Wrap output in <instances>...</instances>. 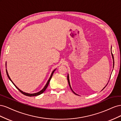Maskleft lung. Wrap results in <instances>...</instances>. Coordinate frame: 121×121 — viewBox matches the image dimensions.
<instances>
[{
	"label": "left lung",
	"instance_id": "obj_1",
	"mask_svg": "<svg viewBox=\"0 0 121 121\" xmlns=\"http://www.w3.org/2000/svg\"><path fill=\"white\" fill-rule=\"evenodd\" d=\"M111 52H112V48H111ZM112 58H113V67H114V60H113V54H112ZM67 79H68V83H69V87H70V88H71V90H72V91L73 92V93H74V94H76L74 91H73V90H72V88H71V85H70V83H69V75H68V76H67ZM105 88V87H104Z\"/></svg>",
	"mask_w": 121,
	"mask_h": 121
}]
</instances>
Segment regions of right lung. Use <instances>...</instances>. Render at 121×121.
I'll list each match as a JSON object with an SVG mask.
<instances>
[{"mask_svg": "<svg viewBox=\"0 0 121 121\" xmlns=\"http://www.w3.org/2000/svg\"><path fill=\"white\" fill-rule=\"evenodd\" d=\"M56 71V69H54V70H53V71L52 72V75H51V76H50V78H49V80H48V81H47V83H46V85L45 86V87L43 88V89L42 90H41V91H40L39 92H37V93H33V94H29V93H25V92H23L22 91H21L20 89H19V88H18L14 85V84L13 82V81H12V80L10 79V77H9V74H8V71H7V70H6V74H7V75H8V77H9V79L12 82V83H13V85L15 86V87L17 88L19 90L20 92L22 93V94H23L24 95H26V96H37V95H40V94H42V93H43L44 92V91H45V90L46 89V88H47V86H48V85H49V82H50V80H51V79H52V75H53V73H54V72Z\"/></svg>", "mask_w": 121, "mask_h": 121, "instance_id": "1", "label": "right lung"}]
</instances>
